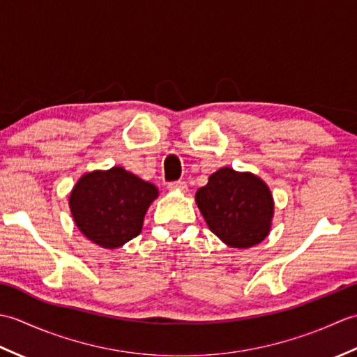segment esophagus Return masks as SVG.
I'll list each match as a JSON object with an SVG mask.
<instances>
[{"label": "esophagus", "instance_id": "1", "mask_svg": "<svg viewBox=\"0 0 357 357\" xmlns=\"http://www.w3.org/2000/svg\"><path fill=\"white\" fill-rule=\"evenodd\" d=\"M167 188L172 192H187V184L184 183V181H178V183H170L169 185H167Z\"/></svg>", "mask_w": 357, "mask_h": 357}]
</instances>
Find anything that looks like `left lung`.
<instances>
[{
  "label": "left lung",
  "mask_w": 357,
  "mask_h": 357,
  "mask_svg": "<svg viewBox=\"0 0 357 357\" xmlns=\"http://www.w3.org/2000/svg\"><path fill=\"white\" fill-rule=\"evenodd\" d=\"M195 199L210 231L227 247L250 248L268 236L275 201L270 187L255 173L222 167L210 174Z\"/></svg>",
  "instance_id": "left-lung-1"
}]
</instances>
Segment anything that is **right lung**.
Returning <instances> with one entry per match:
<instances>
[{
  "instance_id": "1",
  "label": "right lung",
  "mask_w": 357,
  "mask_h": 357,
  "mask_svg": "<svg viewBox=\"0 0 357 357\" xmlns=\"http://www.w3.org/2000/svg\"><path fill=\"white\" fill-rule=\"evenodd\" d=\"M158 187L123 167L87 172L77 181L69 207L78 230L102 248H118L142 230Z\"/></svg>"
}]
</instances>
